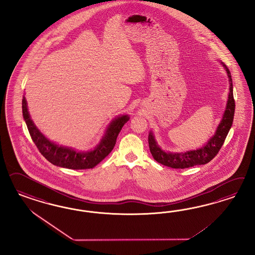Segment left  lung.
I'll use <instances>...</instances> for the list:
<instances>
[{
  "instance_id": "1",
  "label": "left lung",
  "mask_w": 255,
  "mask_h": 255,
  "mask_svg": "<svg viewBox=\"0 0 255 255\" xmlns=\"http://www.w3.org/2000/svg\"><path fill=\"white\" fill-rule=\"evenodd\" d=\"M221 63L223 64L224 69L227 73L230 85H229L228 100L226 104L224 116L221 123L217 127L214 135L211 136L208 140V142L205 144V146L200 148L188 150L186 152H168V151L162 150L161 147H159L157 141L155 140L153 132L150 131L148 134V146L155 161L171 168L184 169L194 165L206 164L210 162L219 152L220 148L224 145V140L228 134V131L231 129L233 121H234V114H235V100L233 95L231 73L224 62H221Z\"/></svg>"
}]
</instances>
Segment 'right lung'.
<instances>
[{
    "label": "right lung",
    "mask_w": 255,
    "mask_h": 255,
    "mask_svg": "<svg viewBox=\"0 0 255 255\" xmlns=\"http://www.w3.org/2000/svg\"><path fill=\"white\" fill-rule=\"evenodd\" d=\"M22 114L31 139L41 154L54 165L77 170L93 168L102 162L115 147L120 131L130 119L128 115L117 117L109 124L105 135L96 147L89 151H77L72 147H63L56 144L46 138L39 131L38 128L31 121L25 96L22 99Z\"/></svg>",
    "instance_id": "1"
}]
</instances>
